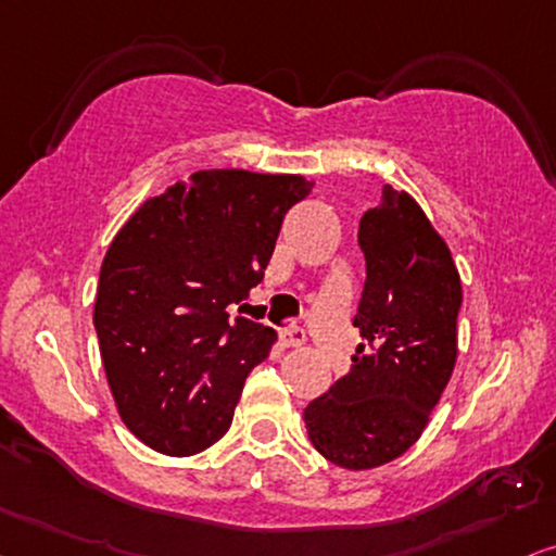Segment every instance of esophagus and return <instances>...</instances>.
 I'll list each match as a JSON object with an SVG mask.
<instances>
[{
	"label": "esophagus",
	"instance_id": "34e87169",
	"mask_svg": "<svg viewBox=\"0 0 556 556\" xmlns=\"http://www.w3.org/2000/svg\"><path fill=\"white\" fill-rule=\"evenodd\" d=\"M279 339H282V346H287V349H300V346H305L307 336L300 326H290L279 333Z\"/></svg>",
	"mask_w": 556,
	"mask_h": 556
}]
</instances>
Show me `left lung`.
I'll return each instance as SVG.
<instances>
[{"mask_svg":"<svg viewBox=\"0 0 556 556\" xmlns=\"http://www.w3.org/2000/svg\"><path fill=\"white\" fill-rule=\"evenodd\" d=\"M367 282L354 367L302 413L313 446L336 467L375 469L420 439L456 364L462 279L452 251L405 189L359 223Z\"/></svg>","mask_w":556,"mask_h":556,"instance_id":"left-lung-1","label":"left lung"}]
</instances>
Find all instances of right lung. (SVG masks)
Here are the masks:
<instances>
[{"instance_id": "right-lung-1", "label": "right lung", "mask_w": 556, "mask_h": 556, "mask_svg": "<svg viewBox=\"0 0 556 556\" xmlns=\"http://www.w3.org/2000/svg\"><path fill=\"white\" fill-rule=\"evenodd\" d=\"M315 181L207 168L151 197L112 238L94 328L123 424L166 456L223 439L274 328L236 315L264 279L279 228Z\"/></svg>"}]
</instances>
